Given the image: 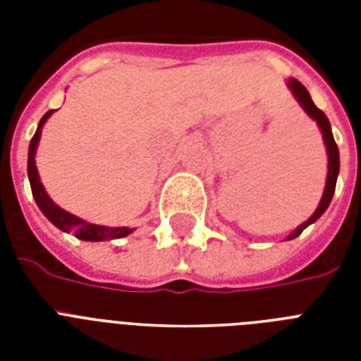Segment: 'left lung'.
<instances>
[{"label": "left lung", "mask_w": 361, "mask_h": 361, "mask_svg": "<svg viewBox=\"0 0 361 361\" xmlns=\"http://www.w3.org/2000/svg\"><path fill=\"white\" fill-rule=\"evenodd\" d=\"M288 87L292 90L294 93V97L298 99V103L302 104L303 110L307 112L309 118H313L317 121V125L320 127L322 130V138H324V144H326V152H328V178H326V187H324V195L320 198V204L319 208L314 209V214L309 217L303 225H300L296 231L292 232L290 236L286 238V240H294L302 234L309 225H313L314 221L319 219L320 215L324 214L328 206H330L331 198H334V192H336V183H337V176H339V149H337V144L334 140V135H331V127H330V121L326 118V114L322 112L320 109H317L313 103V99L309 95V92L305 90L302 82H298L296 78H288Z\"/></svg>", "instance_id": "1"}]
</instances>
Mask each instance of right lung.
I'll list each match as a JSON object with an SVG mask.
<instances>
[{
    "label": "right lung",
    "instance_id": "obj_1",
    "mask_svg": "<svg viewBox=\"0 0 361 361\" xmlns=\"http://www.w3.org/2000/svg\"><path fill=\"white\" fill-rule=\"evenodd\" d=\"M54 110H48L47 114L42 116L41 121H39V127H37L35 135L30 142V152H27V176H30V185L31 192H33V198H35L37 206L41 209L44 217H47L54 226H58L59 231L63 232H73L78 240L84 241H104V240H118V238L129 236L133 228L129 226H101V225H92V223H86L82 221L80 217L65 212L58 206V204L52 202V198L48 197L44 187H42L41 180H39V172H37L35 166V152L37 144L41 140V129L44 121L52 116Z\"/></svg>",
    "mask_w": 361,
    "mask_h": 361
}]
</instances>
